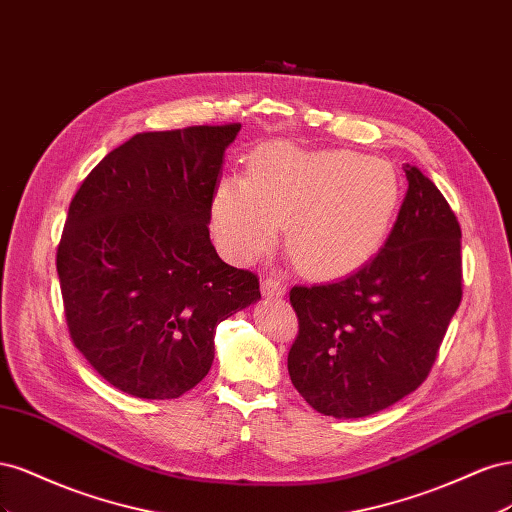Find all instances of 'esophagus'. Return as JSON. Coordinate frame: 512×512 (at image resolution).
<instances>
[{
    "mask_svg": "<svg viewBox=\"0 0 512 512\" xmlns=\"http://www.w3.org/2000/svg\"><path fill=\"white\" fill-rule=\"evenodd\" d=\"M260 292L265 294V297H282V294H286V284L282 280H277V277H262Z\"/></svg>",
    "mask_w": 512,
    "mask_h": 512,
    "instance_id": "esophagus-1",
    "label": "esophagus"
}]
</instances>
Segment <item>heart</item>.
<instances>
[{
  "instance_id": "1",
  "label": "heart",
  "mask_w": 512,
  "mask_h": 512,
  "mask_svg": "<svg viewBox=\"0 0 512 512\" xmlns=\"http://www.w3.org/2000/svg\"><path fill=\"white\" fill-rule=\"evenodd\" d=\"M399 205L401 181L391 162L277 143L254 153L247 179L218 185L211 224L237 262L267 254L286 224V250L305 273L342 277L378 254Z\"/></svg>"
}]
</instances>
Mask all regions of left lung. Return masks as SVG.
Returning <instances> with one entry per match:
<instances>
[{"label":"left lung","mask_w":512,"mask_h":512,"mask_svg":"<svg viewBox=\"0 0 512 512\" xmlns=\"http://www.w3.org/2000/svg\"><path fill=\"white\" fill-rule=\"evenodd\" d=\"M404 170L408 192L376 258L335 284L290 288L288 374L320 414L361 418L416 391L461 303L459 222L429 177Z\"/></svg>","instance_id":"left-lung-1"}]
</instances>
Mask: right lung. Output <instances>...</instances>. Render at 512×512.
<instances>
[{
    "label": "right lung",
    "instance_id": "add662e5",
    "mask_svg": "<svg viewBox=\"0 0 512 512\" xmlns=\"http://www.w3.org/2000/svg\"><path fill=\"white\" fill-rule=\"evenodd\" d=\"M241 123L141 132L76 190L57 275L72 344L115 389L177 399L213 363L222 320L260 299L258 275L209 239L213 194Z\"/></svg>",
    "mask_w": 512,
    "mask_h": 512
}]
</instances>
